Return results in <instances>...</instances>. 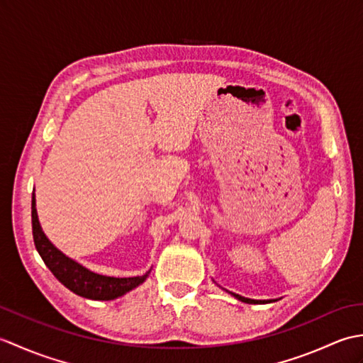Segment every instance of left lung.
Wrapping results in <instances>:
<instances>
[{"label":"left lung","mask_w":363,"mask_h":363,"mask_svg":"<svg viewBox=\"0 0 363 363\" xmlns=\"http://www.w3.org/2000/svg\"><path fill=\"white\" fill-rule=\"evenodd\" d=\"M233 295L237 298V299H240V301H243V303H248V304H259V303H269V301H257V299H250V298H245V296H240V295H237V293H233Z\"/></svg>","instance_id":"left-lung-1"}]
</instances>
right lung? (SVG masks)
<instances>
[{"mask_svg":"<svg viewBox=\"0 0 363 363\" xmlns=\"http://www.w3.org/2000/svg\"><path fill=\"white\" fill-rule=\"evenodd\" d=\"M30 213H33V237L38 254L43 259L45 265L50 268V272L57 277L59 282L64 284L68 290H72L76 295L95 301H111L126 295L128 291L138 287L148 277L150 272L135 277H112L90 272L78 262L67 257L62 251H59L48 240V237L42 230L40 223H38L34 195L33 212Z\"/></svg>","mask_w":363,"mask_h":363,"instance_id":"obj_1","label":"right lung"}]
</instances>
